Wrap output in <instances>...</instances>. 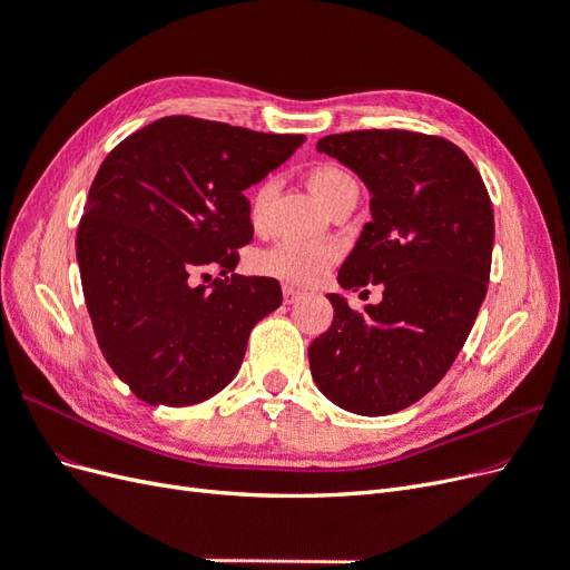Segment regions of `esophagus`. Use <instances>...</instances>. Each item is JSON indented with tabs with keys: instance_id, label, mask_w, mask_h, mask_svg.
Instances as JSON below:
<instances>
[{
	"instance_id": "obj_1",
	"label": "esophagus",
	"mask_w": 570,
	"mask_h": 570,
	"mask_svg": "<svg viewBox=\"0 0 570 570\" xmlns=\"http://www.w3.org/2000/svg\"><path fill=\"white\" fill-rule=\"evenodd\" d=\"M283 295H285V302H287V304H295V302H299V299H302L304 292H302L299 287H295V285L285 283V287H283Z\"/></svg>"
}]
</instances>
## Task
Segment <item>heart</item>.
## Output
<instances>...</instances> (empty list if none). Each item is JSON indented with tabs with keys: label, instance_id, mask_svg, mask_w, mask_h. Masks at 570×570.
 Listing matches in <instances>:
<instances>
[{
	"label": "heart",
	"instance_id": "heart-1",
	"mask_svg": "<svg viewBox=\"0 0 570 570\" xmlns=\"http://www.w3.org/2000/svg\"><path fill=\"white\" fill-rule=\"evenodd\" d=\"M306 183L325 209L340 195L347 193V189H356L354 178L347 174V170L335 164H321L312 168L306 176ZM271 193H273L271 183H262L256 187V193L252 197V212H249L254 226L264 218ZM333 262H335L333 247L281 243L262 254H256L254 266L262 273L275 275V278H283L285 283H292V285H314L323 278V273Z\"/></svg>",
	"mask_w": 570,
	"mask_h": 570
}]
</instances>
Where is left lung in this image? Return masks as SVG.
Masks as SVG:
<instances>
[{
    "instance_id": "left-lung-1",
    "label": "left lung",
    "mask_w": 570,
    "mask_h": 570,
    "mask_svg": "<svg viewBox=\"0 0 570 570\" xmlns=\"http://www.w3.org/2000/svg\"><path fill=\"white\" fill-rule=\"evenodd\" d=\"M316 149L352 168L371 195V220L337 283L381 285L383 299L352 312L331 292L333 325L308 344V366L340 409L387 416L433 390L471 333L490 281L492 202L471 159L442 137L354 130Z\"/></svg>"
}]
</instances>
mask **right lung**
I'll list each match as a JSON object with an SVG mask.
<instances>
[{
	"mask_svg": "<svg viewBox=\"0 0 570 570\" xmlns=\"http://www.w3.org/2000/svg\"><path fill=\"white\" fill-rule=\"evenodd\" d=\"M304 140L166 116L99 166L76 237L82 295L101 354L142 402L209 400L243 366L252 327L283 304L275 278L227 273L254 235L245 189ZM206 269L224 281L195 286Z\"/></svg>",
	"mask_w": 570,
	"mask_h": 570,
	"instance_id": "obj_1",
	"label": "right lung"
}]
</instances>
